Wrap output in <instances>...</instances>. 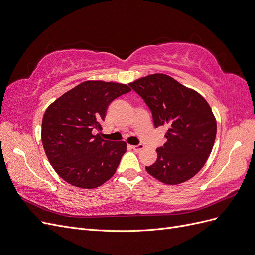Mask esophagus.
<instances>
[{"label":"esophagus","instance_id":"esophagus-1","mask_svg":"<svg viewBox=\"0 0 255 255\" xmlns=\"http://www.w3.org/2000/svg\"><path fill=\"white\" fill-rule=\"evenodd\" d=\"M131 148H132L134 151H136V152H139V151H142V150L145 148V146L143 145V144H138V145H136V146H131Z\"/></svg>","mask_w":255,"mask_h":255}]
</instances>
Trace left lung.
Returning a JSON list of instances; mask_svg holds the SVG:
<instances>
[{"label": "left lung", "instance_id": "obj_1", "mask_svg": "<svg viewBox=\"0 0 255 255\" xmlns=\"http://www.w3.org/2000/svg\"><path fill=\"white\" fill-rule=\"evenodd\" d=\"M152 112L154 126L168 127L167 142L156 149V162L147 172L167 185H178L199 172L212 151L216 121L199 92L164 73L130 83Z\"/></svg>", "mask_w": 255, "mask_h": 255}]
</instances>
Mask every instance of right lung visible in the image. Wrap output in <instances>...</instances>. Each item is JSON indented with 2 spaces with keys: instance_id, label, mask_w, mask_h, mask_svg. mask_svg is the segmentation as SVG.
<instances>
[{
  "instance_id": "obj_1",
  "label": "right lung",
  "mask_w": 255,
  "mask_h": 255,
  "mask_svg": "<svg viewBox=\"0 0 255 255\" xmlns=\"http://www.w3.org/2000/svg\"><path fill=\"white\" fill-rule=\"evenodd\" d=\"M131 88L126 84L85 81L65 92L46 109L42 143L49 163L65 182L93 189L113 176L127 150L125 142L103 139L109 104Z\"/></svg>"
}]
</instances>
